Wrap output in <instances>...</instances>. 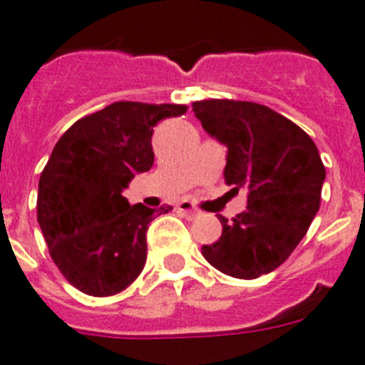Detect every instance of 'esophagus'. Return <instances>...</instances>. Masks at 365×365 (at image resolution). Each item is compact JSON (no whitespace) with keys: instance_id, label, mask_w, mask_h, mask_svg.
I'll list each match as a JSON object with an SVG mask.
<instances>
[{"instance_id":"1","label":"esophagus","mask_w":365,"mask_h":365,"mask_svg":"<svg viewBox=\"0 0 365 365\" xmlns=\"http://www.w3.org/2000/svg\"><path fill=\"white\" fill-rule=\"evenodd\" d=\"M176 211L182 212V215H185L189 220H195L200 216L198 209H195V205L189 202H180L178 205H176Z\"/></svg>"}]
</instances>
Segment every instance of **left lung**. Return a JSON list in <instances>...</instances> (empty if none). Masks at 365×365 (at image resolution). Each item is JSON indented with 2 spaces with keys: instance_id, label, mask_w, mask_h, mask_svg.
Segmentation results:
<instances>
[{
  "instance_id": "left-lung-1",
  "label": "left lung",
  "mask_w": 365,
  "mask_h": 365,
  "mask_svg": "<svg viewBox=\"0 0 365 365\" xmlns=\"http://www.w3.org/2000/svg\"><path fill=\"white\" fill-rule=\"evenodd\" d=\"M203 129L227 147L223 178L247 189V207L202 255L229 277L252 280L280 267L320 209L326 167L317 145L297 123L252 101L192 103Z\"/></svg>"
}]
</instances>
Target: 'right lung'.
<instances>
[{
    "label": "right lung",
    "mask_w": 365,
    "mask_h": 365,
    "mask_svg": "<svg viewBox=\"0 0 365 365\" xmlns=\"http://www.w3.org/2000/svg\"><path fill=\"white\" fill-rule=\"evenodd\" d=\"M187 105L116 101L78 120L52 149L39 176L38 223L60 272L81 293L113 297L147 260V229L156 209L129 205L121 192L154 163L156 123Z\"/></svg>",
    "instance_id": "right-lung-1"
}]
</instances>
